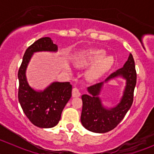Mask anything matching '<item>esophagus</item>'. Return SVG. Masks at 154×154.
Returning <instances> with one entry per match:
<instances>
[{
	"label": "esophagus",
	"instance_id": "34e87169",
	"mask_svg": "<svg viewBox=\"0 0 154 154\" xmlns=\"http://www.w3.org/2000/svg\"><path fill=\"white\" fill-rule=\"evenodd\" d=\"M72 96L74 97H77L80 96V91L77 88H74L72 90Z\"/></svg>",
	"mask_w": 154,
	"mask_h": 154
}]
</instances>
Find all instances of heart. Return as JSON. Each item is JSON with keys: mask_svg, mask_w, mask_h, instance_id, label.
I'll use <instances>...</instances> for the list:
<instances>
[{"mask_svg": "<svg viewBox=\"0 0 154 154\" xmlns=\"http://www.w3.org/2000/svg\"><path fill=\"white\" fill-rule=\"evenodd\" d=\"M106 54V51L102 49L89 50L79 57L77 64L80 67H86L94 64L88 71V77L91 80H97L108 72L114 65V57L105 56Z\"/></svg>", "mask_w": 154, "mask_h": 154, "instance_id": "1", "label": "heart"}]
</instances>
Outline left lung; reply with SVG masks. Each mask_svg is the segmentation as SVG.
<instances>
[{
  "mask_svg": "<svg viewBox=\"0 0 154 154\" xmlns=\"http://www.w3.org/2000/svg\"><path fill=\"white\" fill-rule=\"evenodd\" d=\"M122 77L126 84L120 102L113 107L103 106L99 95L104 83ZM136 84V71L133 55L130 54L122 68L110 74L105 81L87 88L88 94L82 95L83 109L80 121L86 130L93 133H104L113 130L125 118L133 104V92Z\"/></svg>",
  "mask_w": 154,
  "mask_h": 154,
  "instance_id": "obj_1",
  "label": "left lung"
}]
</instances>
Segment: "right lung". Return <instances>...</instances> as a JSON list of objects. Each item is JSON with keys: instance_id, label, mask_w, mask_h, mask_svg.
<instances>
[{"instance_id": "right-lung-1", "label": "right lung", "mask_w": 154, "mask_h": 154, "mask_svg": "<svg viewBox=\"0 0 154 154\" xmlns=\"http://www.w3.org/2000/svg\"><path fill=\"white\" fill-rule=\"evenodd\" d=\"M57 50L50 37L39 38L26 50L18 70V101L31 123L40 128H51L59 123L71 97L72 86L69 82H54L44 90L37 91L29 85L26 71L34 53L57 52Z\"/></svg>"}]
</instances>
